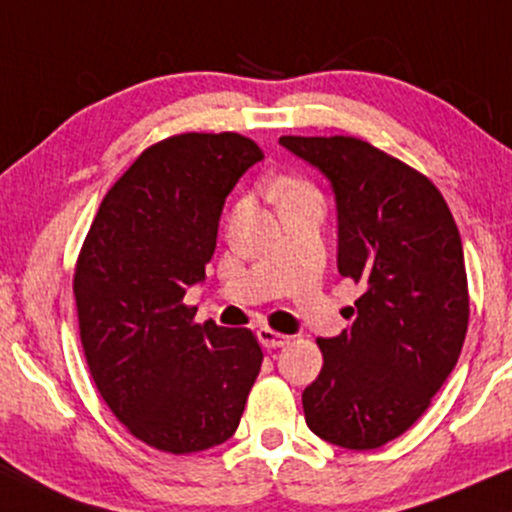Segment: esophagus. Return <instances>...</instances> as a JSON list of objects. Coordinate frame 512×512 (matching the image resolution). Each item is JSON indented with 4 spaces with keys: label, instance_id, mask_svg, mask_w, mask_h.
I'll list each match as a JSON object with an SVG mask.
<instances>
[{
    "label": "esophagus",
    "instance_id": "obj_1",
    "mask_svg": "<svg viewBox=\"0 0 512 512\" xmlns=\"http://www.w3.org/2000/svg\"><path fill=\"white\" fill-rule=\"evenodd\" d=\"M257 338H260V343L264 348H281L291 341L286 334H279V331L267 329V326H262V329L257 331Z\"/></svg>",
    "mask_w": 512,
    "mask_h": 512
}]
</instances>
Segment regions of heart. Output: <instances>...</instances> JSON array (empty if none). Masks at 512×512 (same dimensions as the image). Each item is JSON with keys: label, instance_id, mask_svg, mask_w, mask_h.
<instances>
[{"label": "heart", "instance_id": "1", "mask_svg": "<svg viewBox=\"0 0 512 512\" xmlns=\"http://www.w3.org/2000/svg\"><path fill=\"white\" fill-rule=\"evenodd\" d=\"M272 193L276 200L281 202H291V200H300V197H317L315 188L307 186L305 181H295V178H279V181L272 186Z\"/></svg>", "mask_w": 512, "mask_h": 512}]
</instances>
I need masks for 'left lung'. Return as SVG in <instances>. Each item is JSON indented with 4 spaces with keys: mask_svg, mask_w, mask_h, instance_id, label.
<instances>
[{
    "mask_svg": "<svg viewBox=\"0 0 512 512\" xmlns=\"http://www.w3.org/2000/svg\"><path fill=\"white\" fill-rule=\"evenodd\" d=\"M279 143L329 178L338 272L362 295L348 326L319 338L324 365L303 391L307 427L372 451L422 417L453 372L467 334L463 243L443 195L420 171L350 135Z\"/></svg>",
    "mask_w": 512,
    "mask_h": 512,
    "instance_id": "1",
    "label": "left lung"
}]
</instances>
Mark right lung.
<instances>
[{
	"label": "right lung",
	"instance_id": "add662e5",
	"mask_svg": "<svg viewBox=\"0 0 512 512\" xmlns=\"http://www.w3.org/2000/svg\"><path fill=\"white\" fill-rule=\"evenodd\" d=\"M264 159L238 133H181L147 150L104 195L73 295L92 381L135 439L197 453L231 439L262 367L248 329L195 324L226 195Z\"/></svg>",
	"mask_w": 512,
	"mask_h": 512
}]
</instances>
